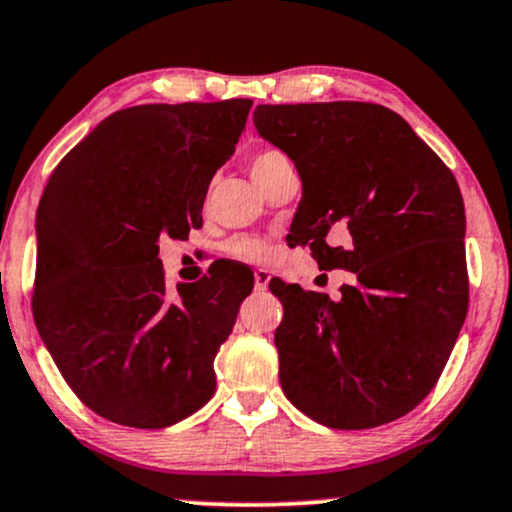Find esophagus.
Here are the masks:
<instances>
[{"mask_svg": "<svg viewBox=\"0 0 512 512\" xmlns=\"http://www.w3.org/2000/svg\"><path fill=\"white\" fill-rule=\"evenodd\" d=\"M269 278H271V274H269L267 269H257V271H255V288H257V290H267Z\"/></svg>", "mask_w": 512, "mask_h": 512, "instance_id": "1", "label": "esophagus"}]
</instances>
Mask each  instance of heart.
Returning a JSON list of instances; mask_svg holds the SVG:
<instances>
[{
    "mask_svg": "<svg viewBox=\"0 0 512 512\" xmlns=\"http://www.w3.org/2000/svg\"><path fill=\"white\" fill-rule=\"evenodd\" d=\"M283 158L281 151H276V148H264L252 158V170H260V167L274 163V160ZM226 255H231L234 260H241V262H250V264H257V262H267L271 255H274V245H271L267 238H260V236H236L231 238L229 243H226Z\"/></svg>",
    "mask_w": 512,
    "mask_h": 512,
    "instance_id": "heart-1",
    "label": "heart"
}]
</instances>
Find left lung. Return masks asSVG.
Instances as JSON below:
<instances>
[{"instance_id":"1","label":"left lung","mask_w":512,"mask_h":512,"mask_svg":"<svg viewBox=\"0 0 512 512\" xmlns=\"http://www.w3.org/2000/svg\"><path fill=\"white\" fill-rule=\"evenodd\" d=\"M255 127L302 179L295 243L347 269L342 297L274 283L286 397L316 423L366 430L406 416L437 385L468 314L465 208L456 177L378 103L257 106ZM342 230L345 244H335Z\"/></svg>"}]
</instances>
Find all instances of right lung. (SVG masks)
I'll return each instance as SVG.
<instances>
[{"label":"right lung","mask_w":512,"mask_h":512,"mask_svg":"<svg viewBox=\"0 0 512 512\" xmlns=\"http://www.w3.org/2000/svg\"><path fill=\"white\" fill-rule=\"evenodd\" d=\"M250 99L108 115L49 177L37 208V331L84 406L127 428L179 423L215 394V357L252 290L219 267L170 293L158 241L203 226Z\"/></svg>","instance_id":"right-lung-1"}]
</instances>
